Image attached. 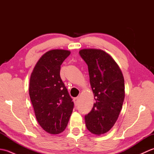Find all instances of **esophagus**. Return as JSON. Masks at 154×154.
<instances>
[{"instance_id":"1","label":"esophagus","mask_w":154,"mask_h":154,"mask_svg":"<svg viewBox=\"0 0 154 154\" xmlns=\"http://www.w3.org/2000/svg\"><path fill=\"white\" fill-rule=\"evenodd\" d=\"M74 100V103H75V106H77L78 105V103H79V97H76L75 98L73 99Z\"/></svg>"}]
</instances>
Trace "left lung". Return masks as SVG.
I'll return each instance as SVG.
<instances>
[{
    "label": "left lung",
    "instance_id": "obj_1",
    "mask_svg": "<svg viewBox=\"0 0 154 154\" xmlns=\"http://www.w3.org/2000/svg\"><path fill=\"white\" fill-rule=\"evenodd\" d=\"M81 57L88 65L95 103L85 115L86 126L93 134L109 132L119 118L125 97L122 71L110 55L98 49H83Z\"/></svg>",
    "mask_w": 154,
    "mask_h": 154
}]
</instances>
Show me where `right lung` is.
Listing matches in <instances>:
<instances>
[{
	"label": "right lung",
	"mask_w": 154,
	"mask_h": 154,
	"mask_svg": "<svg viewBox=\"0 0 154 154\" xmlns=\"http://www.w3.org/2000/svg\"><path fill=\"white\" fill-rule=\"evenodd\" d=\"M70 54L59 49L47 51L31 73L29 94L35 115L51 134L64 131L73 112L74 103L60 77L61 65Z\"/></svg>",
	"instance_id": "1"
}]
</instances>
